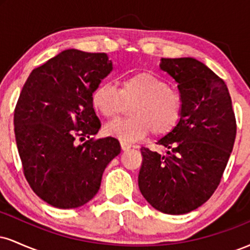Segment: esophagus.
Segmentation results:
<instances>
[{
  "mask_svg": "<svg viewBox=\"0 0 250 250\" xmlns=\"http://www.w3.org/2000/svg\"><path fill=\"white\" fill-rule=\"evenodd\" d=\"M121 147H122L123 150H128L129 148H131V145H130V143L125 142V141H121Z\"/></svg>",
  "mask_w": 250,
  "mask_h": 250,
  "instance_id": "1",
  "label": "esophagus"
}]
</instances>
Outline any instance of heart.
I'll return each mask as SVG.
<instances>
[{
	"label": "heart",
	"instance_id": "1",
	"mask_svg": "<svg viewBox=\"0 0 250 250\" xmlns=\"http://www.w3.org/2000/svg\"><path fill=\"white\" fill-rule=\"evenodd\" d=\"M131 102V117L116 120L105 127L107 134L125 142L140 140L149 131L155 136L168 134L182 115L183 102L179 91L150 73L125 77L120 82L119 90L111 83L102 82L91 94L93 107L109 120L121 113L125 103Z\"/></svg>",
	"mask_w": 250,
	"mask_h": 250
}]
</instances>
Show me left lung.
I'll use <instances>...</instances> for the list:
<instances>
[{
    "label": "left lung",
    "instance_id": "left-lung-1",
    "mask_svg": "<svg viewBox=\"0 0 250 250\" xmlns=\"http://www.w3.org/2000/svg\"><path fill=\"white\" fill-rule=\"evenodd\" d=\"M160 68L177 82L183 109L179 123L157 145L141 148L139 188L165 214L199 208L219 187L236 137V120L226 83L191 57L161 59Z\"/></svg>",
    "mask_w": 250,
    "mask_h": 250
}]
</instances>
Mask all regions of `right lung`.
Masks as SVG:
<instances>
[{
	"instance_id": "add662e5",
	"label": "right lung",
	"mask_w": 250,
	"mask_h": 250,
	"mask_svg": "<svg viewBox=\"0 0 250 250\" xmlns=\"http://www.w3.org/2000/svg\"><path fill=\"white\" fill-rule=\"evenodd\" d=\"M111 69L107 54L68 49L35 68L22 88L14 125L23 174L34 193L53 207L89 202L121 151L115 137H91L101 127L91 94Z\"/></svg>"
}]
</instances>
